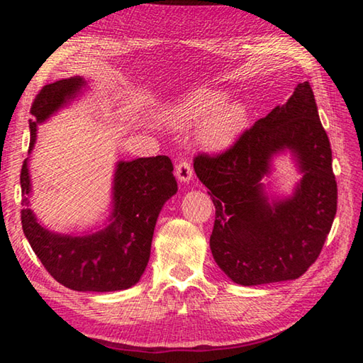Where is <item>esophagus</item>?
Listing matches in <instances>:
<instances>
[{
	"instance_id": "esophagus-1",
	"label": "esophagus",
	"mask_w": 363,
	"mask_h": 363,
	"mask_svg": "<svg viewBox=\"0 0 363 363\" xmlns=\"http://www.w3.org/2000/svg\"><path fill=\"white\" fill-rule=\"evenodd\" d=\"M176 176L181 182H189L192 179L194 168L192 164H190V162H187V160H181V162L176 164Z\"/></svg>"
}]
</instances>
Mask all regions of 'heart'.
Segmentation results:
<instances>
[{
	"label": "heart",
	"instance_id": "heart-1",
	"mask_svg": "<svg viewBox=\"0 0 363 363\" xmlns=\"http://www.w3.org/2000/svg\"><path fill=\"white\" fill-rule=\"evenodd\" d=\"M225 93L219 89H199L174 107L177 125H196L199 139L208 149H223L232 144L247 125V108L240 102L224 104Z\"/></svg>",
	"mask_w": 363,
	"mask_h": 363
}]
</instances>
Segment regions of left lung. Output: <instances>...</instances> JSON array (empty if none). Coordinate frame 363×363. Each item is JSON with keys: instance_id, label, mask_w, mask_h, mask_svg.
<instances>
[{"instance_id": "1", "label": "left lung", "mask_w": 363, "mask_h": 363, "mask_svg": "<svg viewBox=\"0 0 363 363\" xmlns=\"http://www.w3.org/2000/svg\"><path fill=\"white\" fill-rule=\"evenodd\" d=\"M285 148L298 158L303 179L291 199L269 206L260 179L273 153ZM194 169L216 208L213 257L235 284L294 280L317 261L336 214L337 187L309 82L229 149L199 153Z\"/></svg>"}]
</instances>
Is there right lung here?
<instances>
[{
    "label": "right lung",
    "instance_id": "1",
    "mask_svg": "<svg viewBox=\"0 0 363 363\" xmlns=\"http://www.w3.org/2000/svg\"><path fill=\"white\" fill-rule=\"evenodd\" d=\"M83 84L82 78H69L43 86L30 108L28 152L33 149L36 125L72 99ZM21 187L22 229L30 247L51 277L75 291H116L136 285L149 262L160 210L177 192L173 163L167 155L120 162L113 186V223L94 235L70 237L45 229L28 208L27 160Z\"/></svg>",
    "mask_w": 363,
    "mask_h": 363
}]
</instances>
